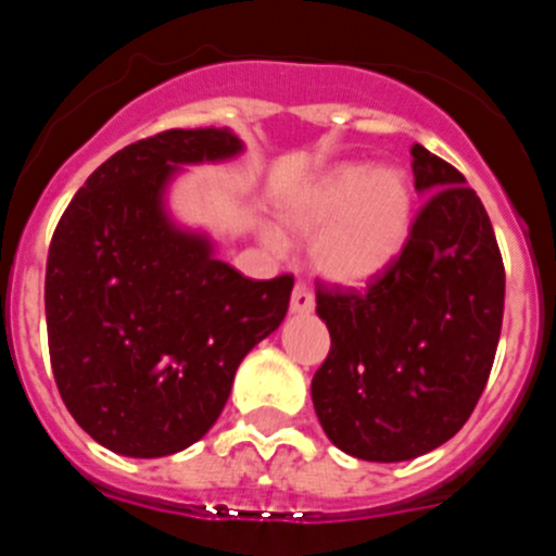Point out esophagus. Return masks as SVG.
I'll return each mask as SVG.
<instances>
[{
  "label": "esophagus",
  "mask_w": 556,
  "mask_h": 556,
  "mask_svg": "<svg viewBox=\"0 0 556 556\" xmlns=\"http://www.w3.org/2000/svg\"><path fill=\"white\" fill-rule=\"evenodd\" d=\"M289 308H292V314H308L314 308V294L312 289L303 287V283H298L292 292V301H289Z\"/></svg>",
  "instance_id": "obj_1"
}]
</instances>
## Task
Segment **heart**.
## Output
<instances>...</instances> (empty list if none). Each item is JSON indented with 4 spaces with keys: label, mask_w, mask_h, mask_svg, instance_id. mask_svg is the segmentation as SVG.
<instances>
[{
    "label": "heart",
    "mask_w": 556,
    "mask_h": 556,
    "mask_svg": "<svg viewBox=\"0 0 556 556\" xmlns=\"http://www.w3.org/2000/svg\"><path fill=\"white\" fill-rule=\"evenodd\" d=\"M415 194L409 175L395 164L345 161L294 189L278 208L281 233L312 239L314 269L342 287H365L401 258L412 236ZM275 228L264 242L287 248Z\"/></svg>",
    "instance_id": "heart-1"
}]
</instances>
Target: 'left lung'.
<instances>
[{
	"mask_svg": "<svg viewBox=\"0 0 556 556\" xmlns=\"http://www.w3.org/2000/svg\"><path fill=\"white\" fill-rule=\"evenodd\" d=\"M429 198L404 253L367 292L317 289L331 351L314 412L356 459L406 462L448 443L479 404L504 317V264L488 211L462 172L412 147Z\"/></svg>",
	"mask_w": 556,
	"mask_h": 556,
	"instance_id": "8db88e82",
	"label": "left lung"
}]
</instances>
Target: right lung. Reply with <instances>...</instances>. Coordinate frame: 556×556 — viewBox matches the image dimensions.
<instances>
[{"mask_svg": "<svg viewBox=\"0 0 556 556\" xmlns=\"http://www.w3.org/2000/svg\"><path fill=\"white\" fill-rule=\"evenodd\" d=\"M242 150L228 127L141 139L91 172L58 223L43 283L52 372L77 426L113 454L198 443L236 367L287 317L292 275L244 278L166 205L184 166Z\"/></svg>", "mask_w": 556, "mask_h": 556, "instance_id": "1", "label": "right lung"}]
</instances>
